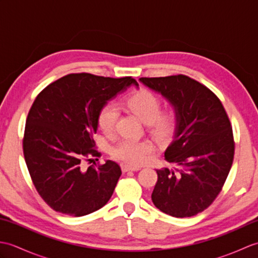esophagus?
I'll list each match as a JSON object with an SVG mask.
<instances>
[{"mask_svg":"<svg viewBox=\"0 0 258 258\" xmlns=\"http://www.w3.org/2000/svg\"><path fill=\"white\" fill-rule=\"evenodd\" d=\"M141 167H134V166H130V165H123L122 166V171L125 173V172H130V171H140Z\"/></svg>","mask_w":258,"mask_h":258,"instance_id":"34e87169","label":"esophagus"}]
</instances>
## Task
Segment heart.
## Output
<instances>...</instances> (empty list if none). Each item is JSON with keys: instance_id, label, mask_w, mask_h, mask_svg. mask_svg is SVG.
I'll use <instances>...</instances> for the list:
<instances>
[{"instance_id": "obj_1", "label": "heart", "mask_w": 258, "mask_h": 258, "mask_svg": "<svg viewBox=\"0 0 258 258\" xmlns=\"http://www.w3.org/2000/svg\"><path fill=\"white\" fill-rule=\"evenodd\" d=\"M125 106L134 113L142 122L149 125L150 132L161 142L167 141L173 135L177 124V114L173 109L161 112L162 102L154 93L140 89L125 97ZM119 109L114 103H106L97 114V124L105 134H111L118 119ZM154 152L152 142L124 139L112 146L111 154L114 158L130 165L143 164Z\"/></svg>"}]
</instances>
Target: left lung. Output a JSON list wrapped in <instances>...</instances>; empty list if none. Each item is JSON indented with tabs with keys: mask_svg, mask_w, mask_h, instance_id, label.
Returning a JSON list of instances; mask_svg holds the SVG:
<instances>
[{
	"mask_svg": "<svg viewBox=\"0 0 258 258\" xmlns=\"http://www.w3.org/2000/svg\"><path fill=\"white\" fill-rule=\"evenodd\" d=\"M140 81L167 98L177 114L164 154L176 166L156 169L152 201L174 217L197 215L215 201L231 171L235 142L227 113L208 87L186 75Z\"/></svg>",
	"mask_w": 258,
	"mask_h": 258,
	"instance_id": "8db88e82",
	"label": "left lung"
}]
</instances>
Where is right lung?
<instances>
[{"mask_svg":"<svg viewBox=\"0 0 258 258\" xmlns=\"http://www.w3.org/2000/svg\"><path fill=\"white\" fill-rule=\"evenodd\" d=\"M138 82L131 76L65 75L47 85L27 115L23 153L37 193L54 211L84 216L106 204L122 174L117 163L100 157L93 135L97 114L108 100Z\"/></svg>","mask_w":258,"mask_h":258,"instance_id":"obj_1","label":"right lung"}]
</instances>
